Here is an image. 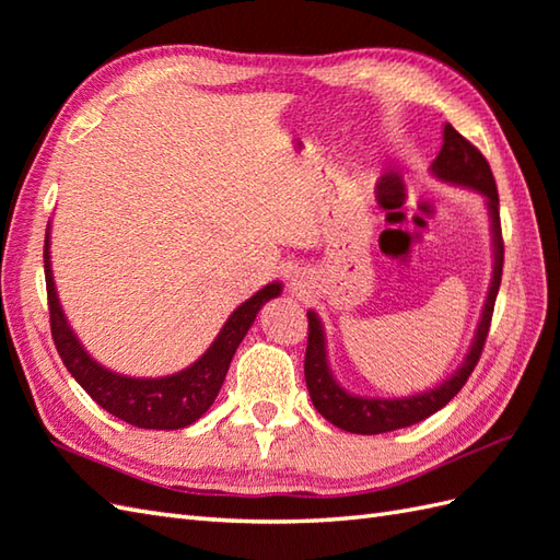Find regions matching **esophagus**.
Wrapping results in <instances>:
<instances>
[{
	"label": "esophagus",
	"mask_w": 560,
	"mask_h": 560,
	"mask_svg": "<svg viewBox=\"0 0 560 560\" xmlns=\"http://www.w3.org/2000/svg\"><path fill=\"white\" fill-rule=\"evenodd\" d=\"M291 289H293V291H303V289H305V281H303V277H301V275H293V279H291Z\"/></svg>",
	"instance_id": "34e87169"
}]
</instances>
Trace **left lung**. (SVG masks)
Here are the masks:
<instances>
[{
	"label": "left lung",
	"instance_id": "obj_1",
	"mask_svg": "<svg viewBox=\"0 0 560 560\" xmlns=\"http://www.w3.org/2000/svg\"><path fill=\"white\" fill-rule=\"evenodd\" d=\"M432 176L451 186L470 188L485 198L489 224H491V253H493V267H491V281L487 291V301L479 315L477 329L472 336V343L467 348L460 365L453 370L451 376L436 384L429 392L402 396V398H370L350 394L336 382V376L329 368L327 358V334H324V324L317 317L315 310H307L310 319V334H307V353H305V382L312 398V406L317 408L324 420H329L339 429H346L350 434H384L394 432V429L410 427L415 422H422L429 415L441 410L446 402L456 396L465 386L467 376L472 374L479 355L489 334L493 303H497V293L501 285V271H503V238H501V219H499V192L497 180L489 168V162L482 158L475 145H470L456 128L451 124L444 126V145H441L439 158L429 166Z\"/></svg>",
	"mask_w": 560,
	"mask_h": 560
}]
</instances>
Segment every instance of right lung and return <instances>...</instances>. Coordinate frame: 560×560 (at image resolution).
<instances>
[{
    "label": "right lung",
    "instance_id": "add662e5",
    "mask_svg": "<svg viewBox=\"0 0 560 560\" xmlns=\"http://www.w3.org/2000/svg\"><path fill=\"white\" fill-rule=\"evenodd\" d=\"M49 229L51 226L47 224L45 281L51 339H55L63 365H67L73 380L85 388L88 396L100 408L140 429H180L200 420L210 410L221 384H224L233 353H236L245 334L253 327L257 312L271 298L281 295L283 283L271 281L262 285L248 301L233 310L212 346L186 370L166 376H128L104 368L102 362L90 355L71 329L67 315H63L55 275H51Z\"/></svg>",
    "mask_w": 560,
    "mask_h": 560
}]
</instances>
